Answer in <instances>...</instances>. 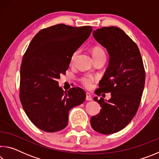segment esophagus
I'll return each instance as SVG.
<instances>
[{
    "instance_id": "obj_1",
    "label": "esophagus",
    "mask_w": 159,
    "mask_h": 159,
    "mask_svg": "<svg viewBox=\"0 0 159 159\" xmlns=\"http://www.w3.org/2000/svg\"><path fill=\"white\" fill-rule=\"evenodd\" d=\"M85 99H86V100H88V101H91L93 99L92 97H91V95H90V94L88 93H86V98Z\"/></svg>"
}]
</instances>
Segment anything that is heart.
<instances>
[{"mask_svg":"<svg viewBox=\"0 0 159 159\" xmlns=\"http://www.w3.org/2000/svg\"><path fill=\"white\" fill-rule=\"evenodd\" d=\"M102 53H104V50L100 48L95 47L92 50L93 56L98 55H99V54H102ZM76 55V52H75L73 55V57H72V60H74ZM94 80H95V78H94L93 76H91V75H85V76L81 78V79H80V83H82V85L84 86L85 88H90L92 87L93 83L94 82Z\"/></svg>","mask_w":159,"mask_h":159,"instance_id":"1","label":"heart"}]
</instances>
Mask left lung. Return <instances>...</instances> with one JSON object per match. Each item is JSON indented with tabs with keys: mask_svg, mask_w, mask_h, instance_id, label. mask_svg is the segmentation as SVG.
Returning <instances> with one entry per match:
<instances>
[{
	"mask_svg": "<svg viewBox=\"0 0 159 159\" xmlns=\"http://www.w3.org/2000/svg\"><path fill=\"white\" fill-rule=\"evenodd\" d=\"M93 35L109 55L96 95L111 93V98L108 101L94 98L102 109L91 117L90 124L98 133L110 134L124 128L136 114L144 88L145 71L138 45L122 29L102 27Z\"/></svg>",
	"mask_w": 159,
	"mask_h": 159,
	"instance_id": "obj_1",
	"label": "left lung"
}]
</instances>
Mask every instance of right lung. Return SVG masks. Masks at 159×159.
<instances>
[{
  "instance_id": "obj_1",
  "label": "right lung",
  "mask_w": 159,
  "mask_h": 159,
  "mask_svg": "<svg viewBox=\"0 0 159 159\" xmlns=\"http://www.w3.org/2000/svg\"><path fill=\"white\" fill-rule=\"evenodd\" d=\"M92 30L90 26L60 24L42 29L29 43L21 64L20 98L28 118L41 130L54 133L66 128L69 110L85 101L82 88L64 91L57 80Z\"/></svg>"
}]
</instances>
